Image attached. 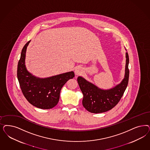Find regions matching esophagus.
I'll return each mask as SVG.
<instances>
[{
	"label": "esophagus",
	"mask_w": 150,
	"mask_h": 150,
	"mask_svg": "<svg viewBox=\"0 0 150 150\" xmlns=\"http://www.w3.org/2000/svg\"><path fill=\"white\" fill-rule=\"evenodd\" d=\"M83 72V69L81 66H78L75 69V74L77 76L82 74Z\"/></svg>",
	"instance_id": "esophagus-1"
}]
</instances>
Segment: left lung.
Returning <instances> with one entry per match:
<instances>
[{"instance_id": "8db88e82", "label": "left lung", "mask_w": 150, "mask_h": 150, "mask_svg": "<svg viewBox=\"0 0 150 150\" xmlns=\"http://www.w3.org/2000/svg\"><path fill=\"white\" fill-rule=\"evenodd\" d=\"M125 74L124 79L116 87L103 90L82 77H78V83L83 94L82 104L92 113H101L109 111L119 102L127 86L129 77L128 53H126Z\"/></svg>"}]
</instances>
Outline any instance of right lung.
Returning a JSON list of instances; mask_svg holds the SVG:
<instances>
[{"mask_svg": "<svg viewBox=\"0 0 150 150\" xmlns=\"http://www.w3.org/2000/svg\"><path fill=\"white\" fill-rule=\"evenodd\" d=\"M30 41L25 45L21 53L17 69L20 87L27 100L33 105L42 109H50L56 106L64 84L74 77L73 72L65 73L46 78L33 76L25 65V53Z\"/></svg>", "mask_w": 150, "mask_h": 150, "instance_id": "right-lung-1", "label": "right lung"}]
</instances>
